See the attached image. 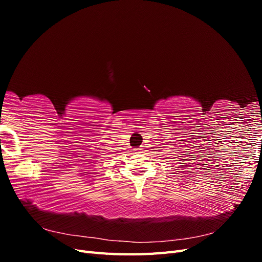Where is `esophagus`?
<instances>
[{
	"mask_svg": "<svg viewBox=\"0 0 262 262\" xmlns=\"http://www.w3.org/2000/svg\"><path fill=\"white\" fill-rule=\"evenodd\" d=\"M136 150H137V153H141V150H142V149H141V148H137Z\"/></svg>",
	"mask_w": 262,
	"mask_h": 262,
	"instance_id": "34e87169",
	"label": "esophagus"
}]
</instances>
